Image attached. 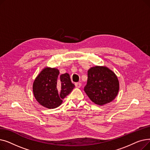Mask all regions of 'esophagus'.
<instances>
[{"label": "esophagus", "instance_id": "1", "mask_svg": "<svg viewBox=\"0 0 150 150\" xmlns=\"http://www.w3.org/2000/svg\"><path fill=\"white\" fill-rule=\"evenodd\" d=\"M75 86H76V88H80L81 86V83H76L75 84Z\"/></svg>", "mask_w": 150, "mask_h": 150}]
</instances>
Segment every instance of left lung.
<instances>
[{"instance_id":"8db88e82","label":"left lung","mask_w":150,"mask_h":150,"mask_svg":"<svg viewBox=\"0 0 150 150\" xmlns=\"http://www.w3.org/2000/svg\"><path fill=\"white\" fill-rule=\"evenodd\" d=\"M84 90L94 103L103 106L117 97L119 81L115 74L108 67L96 66L88 71V82Z\"/></svg>"}]
</instances>
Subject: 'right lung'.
Returning a JSON list of instances; mask_svg holds the SVG:
<instances>
[{"label": "right lung", "mask_w": 150, "mask_h": 150, "mask_svg": "<svg viewBox=\"0 0 150 150\" xmlns=\"http://www.w3.org/2000/svg\"><path fill=\"white\" fill-rule=\"evenodd\" d=\"M59 74L58 69L45 67L34 80V97L43 107L54 109L59 106L62 100L75 88L69 74Z\"/></svg>", "instance_id": "1"}]
</instances>
